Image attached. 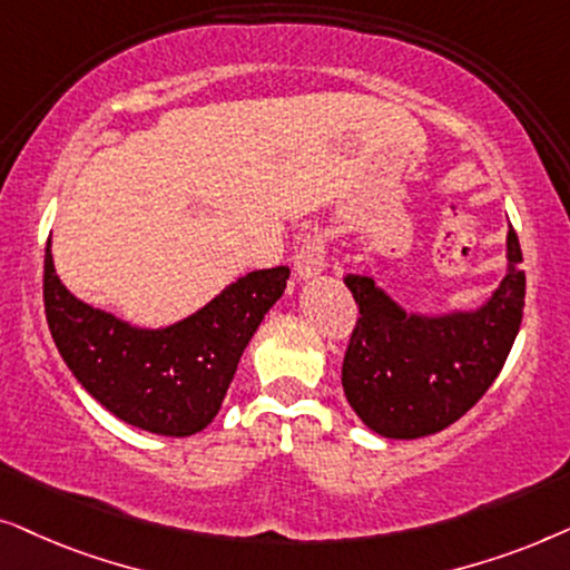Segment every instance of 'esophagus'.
<instances>
[{
    "label": "esophagus",
    "mask_w": 570,
    "mask_h": 570,
    "mask_svg": "<svg viewBox=\"0 0 570 570\" xmlns=\"http://www.w3.org/2000/svg\"><path fill=\"white\" fill-rule=\"evenodd\" d=\"M325 271V242L321 232H309L302 239L299 253L294 257V276L299 281H313Z\"/></svg>",
    "instance_id": "obj_1"
}]
</instances>
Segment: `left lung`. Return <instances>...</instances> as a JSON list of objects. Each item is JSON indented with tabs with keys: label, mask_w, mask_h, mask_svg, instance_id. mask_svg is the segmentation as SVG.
<instances>
[{
	"label": "left lung",
	"mask_w": 570,
	"mask_h": 570,
	"mask_svg": "<svg viewBox=\"0 0 570 570\" xmlns=\"http://www.w3.org/2000/svg\"><path fill=\"white\" fill-rule=\"evenodd\" d=\"M513 226L505 276L476 307L449 313L406 309L370 273H346L360 305L341 383L356 416L377 435H435L464 416L495 383L523 315L527 278Z\"/></svg>",
	"instance_id": "8db88e82"
}]
</instances>
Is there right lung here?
<instances>
[{"mask_svg": "<svg viewBox=\"0 0 570 570\" xmlns=\"http://www.w3.org/2000/svg\"><path fill=\"white\" fill-rule=\"evenodd\" d=\"M286 278V265L253 271L193 315L148 328L75 297L57 276L49 239L43 307L65 364L98 404L138 430L187 438L214 422L242 352Z\"/></svg>", "mask_w": 570, "mask_h": 570, "instance_id": "add662e5", "label": "right lung"}]
</instances>
